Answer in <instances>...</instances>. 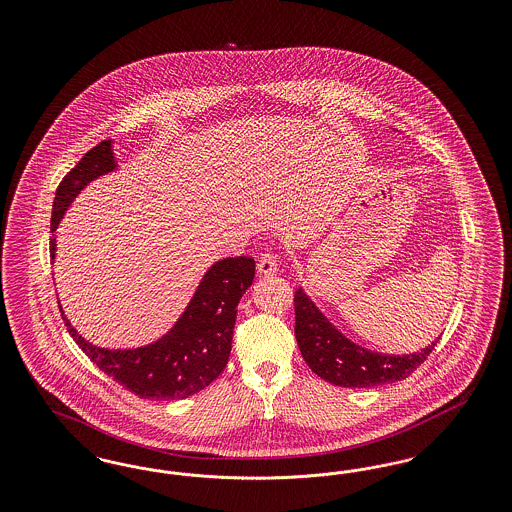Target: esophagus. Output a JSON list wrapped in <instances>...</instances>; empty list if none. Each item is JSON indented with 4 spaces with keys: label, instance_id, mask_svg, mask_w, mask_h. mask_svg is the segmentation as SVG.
Instances as JSON below:
<instances>
[{
    "label": "esophagus",
    "instance_id": "obj_1",
    "mask_svg": "<svg viewBox=\"0 0 512 512\" xmlns=\"http://www.w3.org/2000/svg\"><path fill=\"white\" fill-rule=\"evenodd\" d=\"M257 270L259 274L268 276V274H274L278 270V263H276V255L274 253H263L259 263H257Z\"/></svg>",
    "mask_w": 512,
    "mask_h": 512
}]
</instances>
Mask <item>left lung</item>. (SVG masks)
<instances>
[{"instance_id":"1","label":"left lung","mask_w":512,"mask_h":512,"mask_svg":"<svg viewBox=\"0 0 512 512\" xmlns=\"http://www.w3.org/2000/svg\"><path fill=\"white\" fill-rule=\"evenodd\" d=\"M295 340L309 368L340 388H372L405 380L426 361L438 341L413 355H384L347 340L299 288L293 295Z\"/></svg>"}]
</instances>
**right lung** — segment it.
<instances>
[{
	"label": "right lung",
	"mask_w": 512,
	"mask_h": 512,
	"mask_svg": "<svg viewBox=\"0 0 512 512\" xmlns=\"http://www.w3.org/2000/svg\"><path fill=\"white\" fill-rule=\"evenodd\" d=\"M117 169L113 142L92 147L61 180L51 211L49 255L55 259V230L74 197L92 180ZM255 276L253 257H228L209 268L178 322L161 340L136 349H105L84 340L63 315V322L88 355L109 378L142 399L172 401L205 390L228 363L238 303Z\"/></svg>",
	"instance_id": "1"
}]
</instances>
